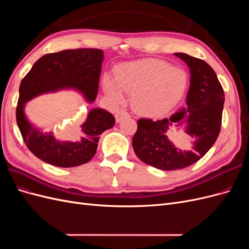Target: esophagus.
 Wrapping results in <instances>:
<instances>
[{
	"instance_id": "34e87169",
	"label": "esophagus",
	"mask_w": 249,
	"mask_h": 249,
	"mask_svg": "<svg viewBox=\"0 0 249 249\" xmlns=\"http://www.w3.org/2000/svg\"><path fill=\"white\" fill-rule=\"evenodd\" d=\"M130 117V114L127 113L125 110H119L116 114H115V119H116V123H120L122 120Z\"/></svg>"
}]
</instances>
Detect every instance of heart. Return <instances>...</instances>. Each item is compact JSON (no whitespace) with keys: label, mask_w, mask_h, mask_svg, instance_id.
<instances>
[{"label":"heart","mask_w":249,"mask_h":249,"mask_svg":"<svg viewBox=\"0 0 249 249\" xmlns=\"http://www.w3.org/2000/svg\"><path fill=\"white\" fill-rule=\"evenodd\" d=\"M188 84L185 71L161 59H141L115 69V80L103 78V88L117 104L124 93L132 95V106L138 114L160 117L175 109L183 99Z\"/></svg>","instance_id":"obj_1"}]
</instances>
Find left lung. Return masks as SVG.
I'll return each mask as SVG.
<instances>
[{"label":"left lung","instance_id":"8db88e82","mask_svg":"<svg viewBox=\"0 0 249 249\" xmlns=\"http://www.w3.org/2000/svg\"><path fill=\"white\" fill-rule=\"evenodd\" d=\"M189 67L190 85L187 107L169 118H141L133 137V148L139 159L161 170L183 169L197 162L213 146L220 132L224 92L214 70L207 62L184 53H175ZM182 127L191 143L178 149L168 138Z\"/></svg>","mask_w":249,"mask_h":249}]
</instances>
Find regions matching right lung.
I'll use <instances>...</instances> for the list:
<instances>
[{
	"instance_id": "1",
	"label": "right lung",
	"mask_w": 249,
	"mask_h": 249,
	"mask_svg": "<svg viewBox=\"0 0 249 249\" xmlns=\"http://www.w3.org/2000/svg\"><path fill=\"white\" fill-rule=\"evenodd\" d=\"M104 53L96 49L65 50L37 60L19 86L17 122L26 145L43 162L57 167H74L92 159L100 136L114 126L115 118L102 108H93L80 129L72 132L71 140L62 141L52 132L28 119L26 103L34 97L60 90L73 89L88 104H92L99 90Z\"/></svg>"
}]
</instances>
